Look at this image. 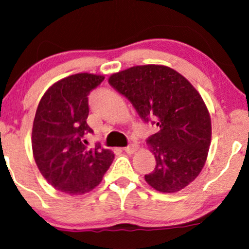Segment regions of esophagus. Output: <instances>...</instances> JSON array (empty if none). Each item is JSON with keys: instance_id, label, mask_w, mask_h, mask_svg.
I'll return each mask as SVG.
<instances>
[{"instance_id": "34e87169", "label": "esophagus", "mask_w": 249, "mask_h": 249, "mask_svg": "<svg viewBox=\"0 0 249 249\" xmlns=\"http://www.w3.org/2000/svg\"><path fill=\"white\" fill-rule=\"evenodd\" d=\"M139 149V145L138 144H131V145H127V147L124 148V151L126 152V154L131 155L133 154V152H135Z\"/></svg>"}]
</instances>
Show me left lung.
<instances>
[{
  "label": "left lung",
  "mask_w": 249,
  "mask_h": 249,
  "mask_svg": "<svg viewBox=\"0 0 249 249\" xmlns=\"http://www.w3.org/2000/svg\"><path fill=\"white\" fill-rule=\"evenodd\" d=\"M109 84L131 101L144 123L159 127L147 144L156 167L147 183L160 192L187 187L203 170L212 138L211 116L198 91L174 69L135 66L112 74Z\"/></svg>",
  "instance_id": "8db88e82"
}]
</instances>
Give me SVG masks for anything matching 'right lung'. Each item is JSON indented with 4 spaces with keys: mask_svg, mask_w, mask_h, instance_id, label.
<instances>
[{
    "mask_svg": "<svg viewBox=\"0 0 249 249\" xmlns=\"http://www.w3.org/2000/svg\"><path fill=\"white\" fill-rule=\"evenodd\" d=\"M105 76L81 72L54 83L43 95L32 132L33 155L46 181L61 192L83 195L100 183L114 154L83 140L93 133L86 119L88 95Z\"/></svg>",
    "mask_w": 249,
    "mask_h": 249,
    "instance_id": "1",
    "label": "right lung"
}]
</instances>
